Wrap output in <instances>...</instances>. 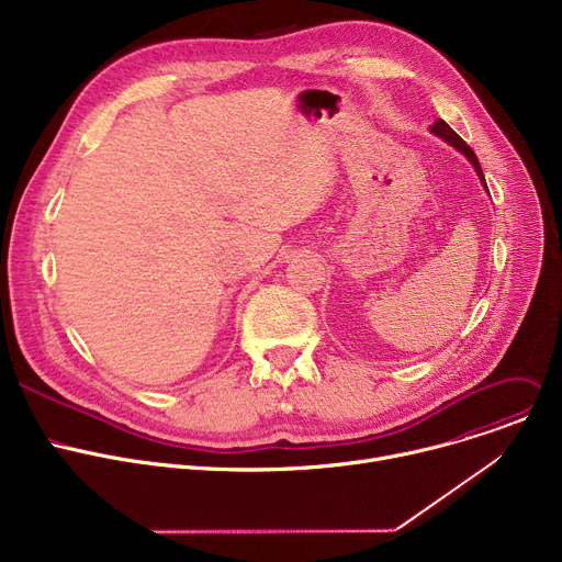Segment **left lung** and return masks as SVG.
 <instances>
[{"label":"left lung","mask_w":562,"mask_h":562,"mask_svg":"<svg viewBox=\"0 0 562 562\" xmlns=\"http://www.w3.org/2000/svg\"><path fill=\"white\" fill-rule=\"evenodd\" d=\"M431 133L434 135H438V137H442L447 144H452L454 148H457V151H461L470 162H472V167H474V171L479 173V178H481V184L485 187V190H488V184H485V178H483V171H481V165H479V158L474 156V151H472V148L450 128V126H447L442 120H438V122H434V126H431Z\"/></svg>","instance_id":"8db88e82"}]
</instances>
